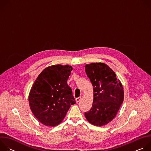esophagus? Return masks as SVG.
I'll return each mask as SVG.
<instances>
[{
    "instance_id": "obj_1",
    "label": "esophagus",
    "mask_w": 151,
    "mask_h": 151,
    "mask_svg": "<svg viewBox=\"0 0 151 151\" xmlns=\"http://www.w3.org/2000/svg\"><path fill=\"white\" fill-rule=\"evenodd\" d=\"M81 99V97H77V98H76V101L78 103V102H79V101H80V100Z\"/></svg>"
}]
</instances>
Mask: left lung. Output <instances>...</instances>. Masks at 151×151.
I'll return each mask as SVG.
<instances>
[{"label": "left lung", "instance_id": "left-lung-1", "mask_svg": "<svg viewBox=\"0 0 151 151\" xmlns=\"http://www.w3.org/2000/svg\"><path fill=\"white\" fill-rule=\"evenodd\" d=\"M85 72L93 85L94 100L85 116L91 124L102 126L111 122L119 111L124 100L123 87L114 72L104 63L87 64Z\"/></svg>", "mask_w": 151, "mask_h": 151}]
</instances>
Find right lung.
<instances>
[{"mask_svg": "<svg viewBox=\"0 0 151 151\" xmlns=\"http://www.w3.org/2000/svg\"><path fill=\"white\" fill-rule=\"evenodd\" d=\"M72 68L57 64L45 68L34 82L29 96L35 117L47 126H55L76 103L68 79Z\"/></svg>", "mask_w": 151, "mask_h": 151, "instance_id": "obj_1", "label": "right lung"}]
</instances>
